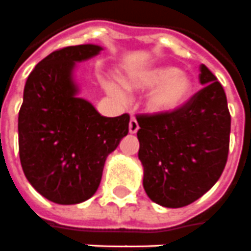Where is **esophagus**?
<instances>
[{
	"label": "esophagus",
	"instance_id": "34e87169",
	"mask_svg": "<svg viewBox=\"0 0 251 251\" xmlns=\"http://www.w3.org/2000/svg\"><path fill=\"white\" fill-rule=\"evenodd\" d=\"M138 129H139V124L136 122V119H135V117H131V120H129V132H131V134H136Z\"/></svg>",
	"mask_w": 251,
	"mask_h": 251
}]
</instances>
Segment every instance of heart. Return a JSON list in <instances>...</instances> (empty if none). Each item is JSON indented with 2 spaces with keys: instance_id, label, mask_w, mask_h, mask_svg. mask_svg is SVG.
I'll return each mask as SVG.
<instances>
[{
  "instance_id": "obj_1",
  "label": "heart",
  "mask_w": 251,
  "mask_h": 251,
  "mask_svg": "<svg viewBox=\"0 0 251 251\" xmlns=\"http://www.w3.org/2000/svg\"><path fill=\"white\" fill-rule=\"evenodd\" d=\"M124 83L129 88H151L158 85L147 100L149 109L157 113H169L178 109L188 101L193 88L191 78L185 73L177 72L170 66H159L136 73L126 78Z\"/></svg>"
}]
</instances>
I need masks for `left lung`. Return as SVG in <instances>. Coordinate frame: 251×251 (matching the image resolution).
<instances>
[{
    "instance_id": "left-lung-1",
    "label": "left lung",
    "mask_w": 251,
    "mask_h": 251,
    "mask_svg": "<svg viewBox=\"0 0 251 251\" xmlns=\"http://www.w3.org/2000/svg\"><path fill=\"white\" fill-rule=\"evenodd\" d=\"M201 90L169 113L136 115L143 188L154 202L179 208L208 192L225 170L231 116L222 83L205 65Z\"/></svg>"
}]
</instances>
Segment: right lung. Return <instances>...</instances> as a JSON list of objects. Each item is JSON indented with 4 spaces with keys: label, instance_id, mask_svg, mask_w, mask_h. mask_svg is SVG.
Returning a JSON list of instances; mask_svg holds the SVG:
<instances>
[{
    "label": "right lung",
    "instance_id": "obj_1",
    "mask_svg": "<svg viewBox=\"0 0 251 251\" xmlns=\"http://www.w3.org/2000/svg\"><path fill=\"white\" fill-rule=\"evenodd\" d=\"M101 50L94 44L56 50L37 63L25 82L19 112L21 166L31 185L56 204H78L93 196L106 157L128 134V113L101 116L77 97L74 63Z\"/></svg>",
    "mask_w": 251,
    "mask_h": 251
}]
</instances>
